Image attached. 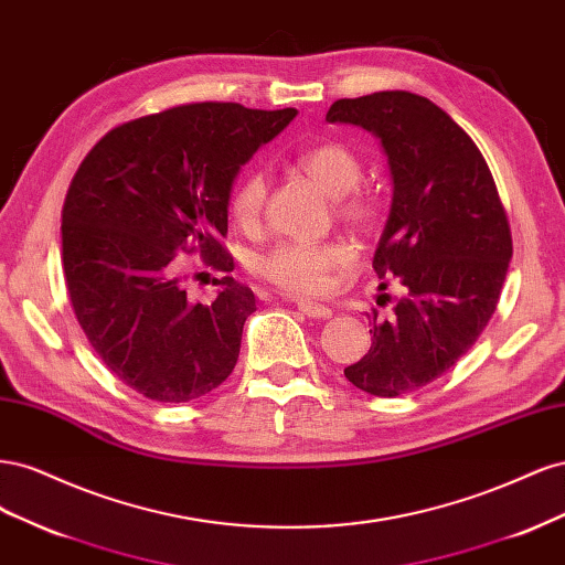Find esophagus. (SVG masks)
<instances>
[{
  "mask_svg": "<svg viewBox=\"0 0 565 565\" xmlns=\"http://www.w3.org/2000/svg\"><path fill=\"white\" fill-rule=\"evenodd\" d=\"M297 309H299L301 316H306V318H330V316H332V311L328 309V306L306 301V299H299V301H297Z\"/></svg>",
  "mask_w": 565,
  "mask_h": 565,
  "instance_id": "esophagus-1",
  "label": "esophagus"
}]
</instances>
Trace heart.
I'll list each match as a JSON object with an SVG mask.
<instances>
[{
	"instance_id": "b5f03b06",
	"label": "heart",
	"mask_w": 565,
	"mask_h": 565,
	"mask_svg": "<svg viewBox=\"0 0 565 565\" xmlns=\"http://www.w3.org/2000/svg\"><path fill=\"white\" fill-rule=\"evenodd\" d=\"M301 172L320 191L334 200L337 216L358 233H370L380 226L384 204L380 195L358 191L363 179V162L355 152L337 141L313 146L297 160ZM268 195L264 169L254 167L233 185L228 212L237 224L249 228L262 218ZM351 264V252L341 243H280L266 254L256 256L254 270L264 280L289 295H318L330 282L334 270Z\"/></svg>"
}]
</instances>
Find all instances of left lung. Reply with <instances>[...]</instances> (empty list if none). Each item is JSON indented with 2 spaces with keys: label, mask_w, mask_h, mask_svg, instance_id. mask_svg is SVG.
<instances>
[{
  "label": "left lung",
  "mask_w": 565,
  "mask_h": 565,
  "mask_svg": "<svg viewBox=\"0 0 565 565\" xmlns=\"http://www.w3.org/2000/svg\"><path fill=\"white\" fill-rule=\"evenodd\" d=\"M324 119L372 131L388 162L391 212L372 268L380 289L396 278L403 297L386 320L372 313V347L344 374L396 398L438 380L486 330L511 259L509 221L481 150L429 98H339Z\"/></svg>",
  "instance_id": "obj_1"
}]
</instances>
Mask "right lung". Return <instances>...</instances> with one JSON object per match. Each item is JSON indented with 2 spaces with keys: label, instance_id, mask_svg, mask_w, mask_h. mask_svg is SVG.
Here are the masks:
<instances>
[{
  "label": "right lung",
  "instance_id": "add662e5",
  "mask_svg": "<svg viewBox=\"0 0 565 565\" xmlns=\"http://www.w3.org/2000/svg\"><path fill=\"white\" fill-rule=\"evenodd\" d=\"M295 117L169 108L110 129L73 177L61 224L67 297L96 355L148 401H195L233 372L256 303L228 276V198L241 167ZM181 250L225 273L212 302L186 299Z\"/></svg>",
  "mask_w": 565,
  "mask_h": 565
}]
</instances>
